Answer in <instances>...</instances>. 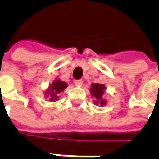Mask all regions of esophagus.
Here are the masks:
<instances>
[{"label":"esophagus","instance_id":"obj_1","mask_svg":"<svg viewBox=\"0 0 159 159\" xmlns=\"http://www.w3.org/2000/svg\"><path fill=\"white\" fill-rule=\"evenodd\" d=\"M82 80H74V84L76 85V86H80V85H82Z\"/></svg>","mask_w":159,"mask_h":159}]
</instances>
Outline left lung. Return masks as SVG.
Instances as JSON below:
<instances>
[{
  "instance_id": "8db88e82",
  "label": "left lung",
  "mask_w": 159,
  "mask_h": 159,
  "mask_svg": "<svg viewBox=\"0 0 159 159\" xmlns=\"http://www.w3.org/2000/svg\"><path fill=\"white\" fill-rule=\"evenodd\" d=\"M104 90H105V87L102 84H99V83H93L91 85V94L95 98V102L100 103L101 105H103L105 102L102 100V95L104 94Z\"/></svg>"
}]
</instances>
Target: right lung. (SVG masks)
Here are the masks:
<instances>
[{
	"label": "right lung",
	"mask_w": 159,
	"mask_h": 159,
	"mask_svg": "<svg viewBox=\"0 0 159 159\" xmlns=\"http://www.w3.org/2000/svg\"><path fill=\"white\" fill-rule=\"evenodd\" d=\"M66 87H67V85H66V83L64 82V81H61V80H56V81H54L52 83V85H51L49 90L47 93L48 95L49 96V99L51 101L55 100V99H57L58 95L64 89H66Z\"/></svg>",
	"instance_id": "add662e5"
}]
</instances>
